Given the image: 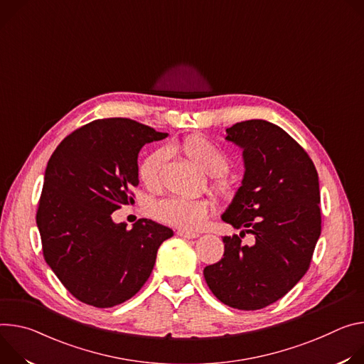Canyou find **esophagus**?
<instances>
[{
	"label": "esophagus",
	"instance_id": "obj_1",
	"mask_svg": "<svg viewBox=\"0 0 364 364\" xmlns=\"http://www.w3.org/2000/svg\"><path fill=\"white\" fill-rule=\"evenodd\" d=\"M176 234L182 238H196L198 232H192V231H186V230H178Z\"/></svg>",
	"mask_w": 364,
	"mask_h": 364
}]
</instances>
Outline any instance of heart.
I'll use <instances>...</instances> for the list:
<instances>
[{
  "mask_svg": "<svg viewBox=\"0 0 364 364\" xmlns=\"http://www.w3.org/2000/svg\"><path fill=\"white\" fill-rule=\"evenodd\" d=\"M176 149L193 165L210 173L213 186L224 196H232L235 182L225 171L228 169V154L213 140L203 134H192L176 144ZM169 157L165 147H159L143 157L139 165V178L149 188L156 189L161 183V175ZM211 210V203L205 198L171 196L160 199L151 205V215L165 224L179 230H198L205 223Z\"/></svg>",
  "mask_w": 364,
  "mask_h": 364,
  "instance_id": "1",
  "label": "heart"
}]
</instances>
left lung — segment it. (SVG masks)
I'll return each mask as SVG.
<instances>
[{
	"mask_svg": "<svg viewBox=\"0 0 364 364\" xmlns=\"http://www.w3.org/2000/svg\"><path fill=\"white\" fill-rule=\"evenodd\" d=\"M227 134L243 147L246 173L223 221L243 231L223 238L224 257L204 277L223 304L256 311L285 296L309 269L321 234L318 173L304 147L269 121H241ZM246 232L252 247L240 243Z\"/></svg>",
	"mask_w": 364,
	"mask_h": 364,
	"instance_id": "1",
	"label": "left lung"
}]
</instances>
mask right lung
Returning <instances> with one entry per match:
<instances>
[{
  "label": "right lung",
  "instance_id": "obj_1",
  "mask_svg": "<svg viewBox=\"0 0 364 364\" xmlns=\"http://www.w3.org/2000/svg\"><path fill=\"white\" fill-rule=\"evenodd\" d=\"M166 136L130 118H102L72 132L50 156L36 223L46 263L77 301L111 308L133 298L173 235L151 220L132 230L111 220L134 203L140 149Z\"/></svg>",
  "mask_w": 364,
  "mask_h": 364
}]
</instances>
